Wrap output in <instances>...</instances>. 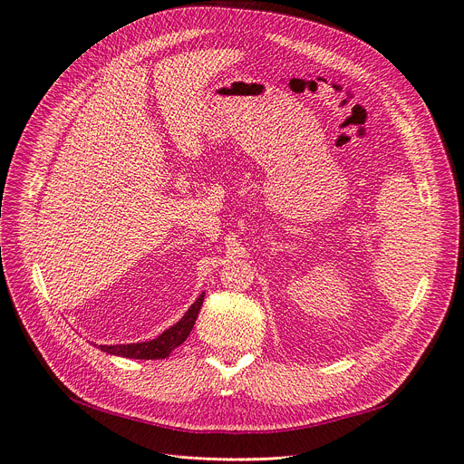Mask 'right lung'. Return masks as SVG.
I'll return each instance as SVG.
<instances>
[{"mask_svg": "<svg viewBox=\"0 0 464 464\" xmlns=\"http://www.w3.org/2000/svg\"><path fill=\"white\" fill-rule=\"evenodd\" d=\"M203 296L205 293L199 295V298L188 307V312L182 315L179 323L169 326L166 332H162L159 337L150 339V342L143 343H127V345H99L101 351L122 358H134V360H160L168 358L171 351H175L180 343L187 342V337L190 335L198 314L203 305Z\"/></svg>", "mask_w": 464, "mask_h": 464, "instance_id": "obj_1", "label": "right lung"}]
</instances>
